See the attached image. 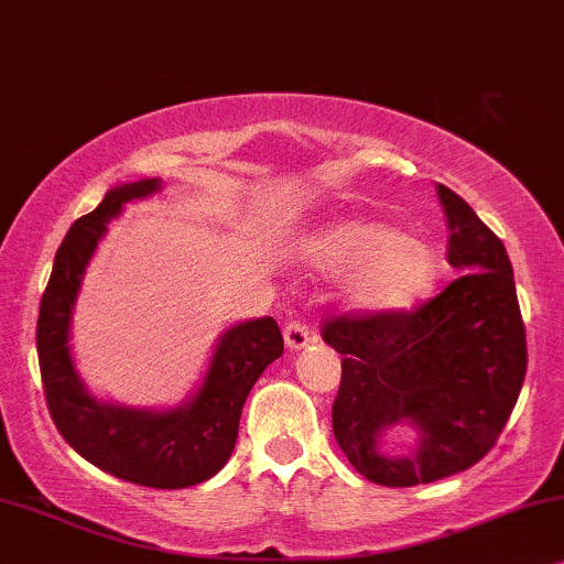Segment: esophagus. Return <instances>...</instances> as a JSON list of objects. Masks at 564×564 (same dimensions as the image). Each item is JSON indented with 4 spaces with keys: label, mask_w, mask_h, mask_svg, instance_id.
Instances as JSON below:
<instances>
[{
    "label": "esophagus",
    "mask_w": 564,
    "mask_h": 564,
    "mask_svg": "<svg viewBox=\"0 0 564 564\" xmlns=\"http://www.w3.org/2000/svg\"><path fill=\"white\" fill-rule=\"evenodd\" d=\"M283 340H286L291 350H302L304 345H310L314 340V333L306 322L291 319V322H286V327H283Z\"/></svg>",
    "instance_id": "1"
}]
</instances>
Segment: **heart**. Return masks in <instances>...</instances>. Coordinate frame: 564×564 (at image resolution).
Wrapping results in <instances>:
<instances>
[{"label":"heart","instance_id":"1","mask_svg":"<svg viewBox=\"0 0 564 564\" xmlns=\"http://www.w3.org/2000/svg\"><path fill=\"white\" fill-rule=\"evenodd\" d=\"M306 258L325 273H350V304L371 314L410 310L438 275L431 247L373 219L333 224L306 242Z\"/></svg>","mask_w":564,"mask_h":564}]
</instances>
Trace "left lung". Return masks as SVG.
<instances>
[{
	"instance_id": "left-lung-1",
	"label": "left lung",
	"mask_w": 564,
	"mask_h": 564,
	"mask_svg": "<svg viewBox=\"0 0 564 564\" xmlns=\"http://www.w3.org/2000/svg\"><path fill=\"white\" fill-rule=\"evenodd\" d=\"M448 221L446 260L459 270L415 310L335 314L322 340L343 356L333 433L371 482L412 487L469 469L506 427L527 377V329L513 268L492 229L452 187H435ZM408 419L412 457H384L378 438Z\"/></svg>"
}]
</instances>
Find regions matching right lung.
Instances as JSON below:
<instances>
[{
	"instance_id": "right-lung-1",
	"label": "right lung",
	"mask_w": 564,
	"mask_h": 564,
	"mask_svg": "<svg viewBox=\"0 0 564 564\" xmlns=\"http://www.w3.org/2000/svg\"><path fill=\"white\" fill-rule=\"evenodd\" d=\"M156 187V177L112 187L93 214L72 224L43 291L35 343L48 412L66 444L126 482L177 490L206 482L229 462L247 394L283 352V335L273 317L227 329L198 394L177 410L116 408L87 394L69 352V319L82 275L112 216L126 200L144 198Z\"/></svg>"
}]
</instances>
